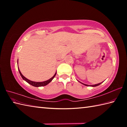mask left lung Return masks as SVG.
Wrapping results in <instances>:
<instances>
[{
  "instance_id": "8db88e82",
  "label": "left lung",
  "mask_w": 127,
  "mask_h": 127,
  "mask_svg": "<svg viewBox=\"0 0 127 127\" xmlns=\"http://www.w3.org/2000/svg\"><path fill=\"white\" fill-rule=\"evenodd\" d=\"M101 83H102V82L100 83H98V84H95V85H90V86H91V87H96V86H98L100 85ZM82 84L84 85L85 86H89V85H86V84H84V83H82Z\"/></svg>"
}]
</instances>
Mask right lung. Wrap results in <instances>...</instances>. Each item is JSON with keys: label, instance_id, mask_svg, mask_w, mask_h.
Instances as JSON below:
<instances>
[{"label": "right lung", "instance_id": "obj_1", "mask_svg": "<svg viewBox=\"0 0 127 127\" xmlns=\"http://www.w3.org/2000/svg\"><path fill=\"white\" fill-rule=\"evenodd\" d=\"M17 65H18V60H17ZM18 70H19V72H20V74L21 76V77H22V79L25 81H26L27 82H28L29 84H30L32 86H34V87H41V86H45L46 85H48V83L52 81V80L54 79V77H55L56 75V72L55 74L53 75V77H51V79H50L49 80H48L47 81H43V82H34V81H32L29 80L28 79H27V78L24 76L22 74V73H21L20 70V69H19V68H18Z\"/></svg>", "mask_w": 127, "mask_h": 127}]
</instances>
